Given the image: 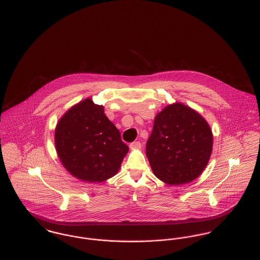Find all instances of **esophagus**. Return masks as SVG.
<instances>
[{"label":"esophagus","mask_w":260,"mask_h":260,"mask_svg":"<svg viewBox=\"0 0 260 260\" xmlns=\"http://www.w3.org/2000/svg\"><path fill=\"white\" fill-rule=\"evenodd\" d=\"M131 149H140L141 148V143L140 142H134L129 145Z\"/></svg>","instance_id":"esophagus-1"}]
</instances>
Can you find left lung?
Listing matches in <instances>:
<instances>
[{
	"label": "left lung",
	"instance_id": "obj_1",
	"mask_svg": "<svg viewBox=\"0 0 260 260\" xmlns=\"http://www.w3.org/2000/svg\"><path fill=\"white\" fill-rule=\"evenodd\" d=\"M212 148L213 134L206 119L193 108L175 103L156 114L146 153L156 178L179 186L202 174Z\"/></svg>",
	"mask_w": 260,
	"mask_h": 260
}]
</instances>
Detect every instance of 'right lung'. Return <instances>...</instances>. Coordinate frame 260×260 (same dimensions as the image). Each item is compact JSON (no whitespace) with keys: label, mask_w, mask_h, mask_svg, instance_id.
<instances>
[{"label":"right lung","mask_w":260,"mask_h":260,"mask_svg":"<svg viewBox=\"0 0 260 260\" xmlns=\"http://www.w3.org/2000/svg\"><path fill=\"white\" fill-rule=\"evenodd\" d=\"M55 148L63 167L76 179L101 183L117 174L128 147L90 98L70 107L55 127Z\"/></svg>","instance_id":"1"}]
</instances>
